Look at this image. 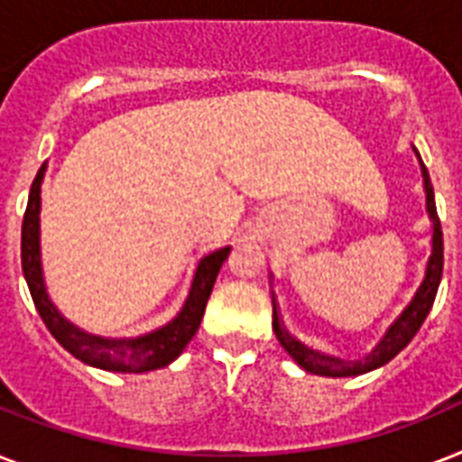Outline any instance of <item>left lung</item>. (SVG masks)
Masks as SVG:
<instances>
[{
	"label": "left lung",
	"mask_w": 462,
	"mask_h": 462,
	"mask_svg": "<svg viewBox=\"0 0 462 462\" xmlns=\"http://www.w3.org/2000/svg\"><path fill=\"white\" fill-rule=\"evenodd\" d=\"M420 160V170H422V181H424V194H427V213L431 220V254L427 259V268H424V278L420 282V288L415 290V295L408 302V307L402 309L401 314L395 316L393 323L383 330V336L379 337V343L374 345L372 350L366 352L365 357L359 359H340L326 352H319L314 347L304 345L302 340H297L295 336H290V330L282 326L281 309L275 302L273 295V330L278 343L285 347L290 357L295 359L297 365L302 366L304 372L316 374V376H330V379H340V376H359V374L374 372L379 366L388 365L391 359L408 347V343L415 337L420 326L424 323L427 314H430L434 297H437L439 282H441V271H444V235H441V223L437 216V203H434V189H431L430 172L424 167L422 158L417 153Z\"/></svg>",
	"instance_id": "obj_1"
}]
</instances>
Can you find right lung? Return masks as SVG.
Masks as SVG:
<instances>
[{"label":"right lung","instance_id":"obj_1","mask_svg":"<svg viewBox=\"0 0 462 462\" xmlns=\"http://www.w3.org/2000/svg\"><path fill=\"white\" fill-rule=\"evenodd\" d=\"M45 170L47 162H42L35 180H32L23 227H21V266H23L25 282H28L40 319L45 321L50 333L57 337V343L64 350L71 352L76 359H81L83 365L97 366L105 372L143 374L162 369L170 362H174L201 326L206 302L213 292V282H216L225 259L230 256L232 246L216 249L199 261L187 300H184L180 311L170 321L162 323L160 328L148 330V333L136 337H105L88 333V330L79 328L76 323L69 321L47 295L42 254H40V187L45 180Z\"/></svg>","mask_w":462,"mask_h":462}]
</instances>
